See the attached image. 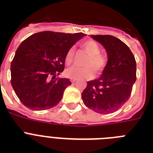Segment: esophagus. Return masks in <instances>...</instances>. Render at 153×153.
<instances>
[{"label": "esophagus", "instance_id": "1", "mask_svg": "<svg viewBox=\"0 0 153 153\" xmlns=\"http://www.w3.org/2000/svg\"><path fill=\"white\" fill-rule=\"evenodd\" d=\"M76 80V78H70V81H71L72 83H74Z\"/></svg>", "mask_w": 153, "mask_h": 153}]
</instances>
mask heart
Segmentation results:
<instances>
[{
    "mask_svg": "<svg viewBox=\"0 0 153 153\" xmlns=\"http://www.w3.org/2000/svg\"><path fill=\"white\" fill-rule=\"evenodd\" d=\"M81 47L88 54L84 62L85 67H72L66 70L67 76L71 78H92L94 76V71L100 74L105 70L107 64V58L100 53L101 49L97 42L92 40H86L81 44ZM75 50L70 47L65 55L64 60L67 65H70L74 61Z\"/></svg>",
    "mask_w": 153,
    "mask_h": 153,
    "instance_id": "heart-1",
    "label": "heart"
}]
</instances>
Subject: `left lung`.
Masks as SVG:
<instances>
[{
  "label": "left lung",
  "instance_id": "8db88e82",
  "mask_svg": "<svg viewBox=\"0 0 153 153\" xmlns=\"http://www.w3.org/2000/svg\"><path fill=\"white\" fill-rule=\"evenodd\" d=\"M106 49L108 62L99 79L88 81L83 103L101 114L117 111L128 101L136 80V63L128 46L111 35H91Z\"/></svg>",
  "mask_w": 153,
  "mask_h": 153
}]
</instances>
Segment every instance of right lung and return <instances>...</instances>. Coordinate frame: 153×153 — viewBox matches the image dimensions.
<instances>
[{
    "instance_id": "add662e5",
    "label": "right lung",
    "mask_w": 153,
    "mask_h": 153,
    "mask_svg": "<svg viewBox=\"0 0 153 153\" xmlns=\"http://www.w3.org/2000/svg\"><path fill=\"white\" fill-rule=\"evenodd\" d=\"M83 36V33L42 31L21 43L10 65V82L24 106L44 110L60 102L71 82L56 76L64 70L66 53Z\"/></svg>"
}]
</instances>
